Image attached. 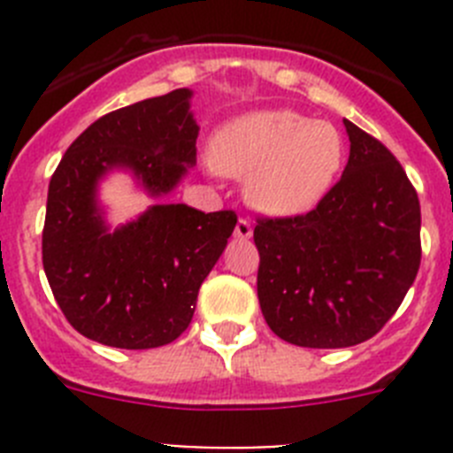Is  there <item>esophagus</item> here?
<instances>
[{"label": "esophagus", "mask_w": 453, "mask_h": 453, "mask_svg": "<svg viewBox=\"0 0 453 453\" xmlns=\"http://www.w3.org/2000/svg\"><path fill=\"white\" fill-rule=\"evenodd\" d=\"M254 229H251V222L247 218H240L238 224H235V238L240 240H250Z\"/></svg>", "instance_id": "esophagus-1"}]
</instances>
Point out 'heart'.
Returning a JSON list of instances; mask_svg holds the SVG:
<instances>
[{
	"instance_id": "heart-1",
	"label": "heart",
	"mask_w": 453,
	"mask_h": 453,
	"mask_svg": "<svg viewBox=\"0 0 453 453\" xmlns=\"http://www.w3.org/2000/svg\"><path fill=\"white\" fill-rule=\"evenodd\" d=\"M342 161L345 140L334 124L295 111L245 115L226 124L213 145L215 167L250 179L251 206L279 218L313 211L334 188Z\"/></svg>"
}]
</instances>
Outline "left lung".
<instances>
[{
	"instance_id": "left-lung-1",
	"label": "left lung",
	"mask_w": 453,
	"mask_h": 453,
	"mask_svg": "<svg viewBox=\"0 0 453 453\" xmlns=\"http://www.w3.org/2000/svg\"><path fill=\"white\" fill-rule=\"evenodd\" d=\"M349 161L303 215L258 218V302L286 342L340 349L386 326L422 258L419 199L386 145L345 119Z\"/></svg>"
}]
</instances>
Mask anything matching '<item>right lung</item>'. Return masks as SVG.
Instances as JSON below:
<instances>
[{"mask_svg":"<svg viewBox=\"0 0 453 453\" xmlns=\"http://www.w3.org/2000/svg\"><path fill=\"white\" fill-rule=\"evenodd\" d=\"M190 95L179 88L106 113L51 174L42 267L67 322L102 345L151 349L177 340L238 222L234 211L156 203L115 231L104 224L97 183L108 170H131L161 197L197 163Z\"/></svg>","mask_w":453,"mask_h":453,"instance_id":"1","label":"right lung"}]
</instances>
